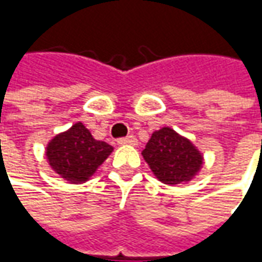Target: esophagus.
Masks as SVG:
<instances>
[{"mask_svg":"<svg viewBox=\"0 0 262 262\" xmlns=\"http://www.w3.org/2000/svg\"><path fill=\"white\" fill-rule=\"evenodd\" d=\"M118 144H137V139L135 136H126L118 139Z\"/></svg>","mask_w":262,"mask_h":262,"instance_id":"esophagus-1","label":"esophagus"}]
</instances>
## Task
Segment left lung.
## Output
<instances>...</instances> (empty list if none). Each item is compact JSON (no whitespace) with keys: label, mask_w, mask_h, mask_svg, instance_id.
I'll use <instances>...</instances> for the list:
<instances>
[{"label":"left lung","mask_w":262,"mask_h":262,"mask_svg":"<svg viewBox=\"0 0 262 262\" xmlns=\"http://www.w3.org/2000/svg\"><path fill=\"white\" fill-rule=\"evenodd\" d=\"M142 154L154 176L168 185L191 181L203 163L199 150L171 127L154 132Z\"/></svg>","instance_id":"left-lung-1"}]
</instances>
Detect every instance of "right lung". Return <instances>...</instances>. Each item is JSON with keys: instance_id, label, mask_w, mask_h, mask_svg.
Returning a JSON list of instances; mask_svg holds the SVG:
<instances>
[{"instance_id": "1", "label": "right lung", "mask_w": 262, "mask_h": 262, "mask_svg": "<svg viewBox=\"0 0 262 262\" xmlns=\"http://www.w3.org/2000/svg\"><path fill=\"white\" fill-rule=\"evenodd\" d=\"M114 147L95 140L81 122L50 140L46 157L50 167L61 178L73 184L86 181L97 171Z\"/></svg>"}]
</instances>
